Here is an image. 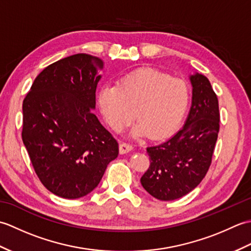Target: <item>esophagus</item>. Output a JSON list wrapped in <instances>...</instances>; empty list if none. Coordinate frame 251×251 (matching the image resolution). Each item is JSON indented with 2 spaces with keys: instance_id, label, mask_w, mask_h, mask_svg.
<instances>
[{
  "instance_id": "obj_1",
  "label": "esophagus",
  "mask_w": 251,
  "mask_h": 251,
  "mask_svg": "<svg viewBox=\"0 0 251 251\" xmlns=\"http://www.w3.org/2000/svg\"><path fill=\"white\" fill-rule=\"evenodd\" d=\"M132 149H134V147H132L130 143L123 142V143H121V145H120V152H121V154L129 153L130 151H132Z\"/></svg>"
}]
</instances>
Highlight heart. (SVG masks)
I'll use <instances>...</instances> for the list:
<instances>
[{
  "mask_svg": "<svg viewBox=\"0 0 251 251\" xmlns=\"http://www.w3.org/2000/svg\"><path fill=\"white\" fill-rule=\"evenodd\" d=\"M189 87L181 78L153 69L123 76L116 86L101 88L98 102L104 120L115 131L138 121L132 135L159 139L172 134L188 109ZM135 113H133V111Z\"/></svg>",
  "mask_w": 251,
  "mask_h": 251,
  "instance_id": "1",
  "label": "heart"
}]
</instances>
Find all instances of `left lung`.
Masks as SVG:
<instances>
[{
  "label": "left lung",
  "instance_id": "1",
  "mask_svg": "<svg viewBox=\"0 0 251 251\" xmlns=\"http://www.w3.org/2000/svg\"><path fill=\"white\" fill-rule=\"evenodd\" d=\"M192 105L184 126L159 145L148 147L150 167L140 181L149 194L174 201L194 190L211 164L219 134V103L205 75L190 76Z\"/></svg>",
  "mask_w": 251,
  "mask_h": 251
}]
</instances>
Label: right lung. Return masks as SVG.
Segmentation results:
<instances>
[{"label":"right lung","instance_id":"right-lung-1","mask_svg":"<svg viewBox=\"0 0 251 251\" xmlns=\"http://www.w3.org/2000/svg\"><path fill=\"white\" fill-rule=\"evenodd\" d=\"M104 62L76 54L46 67L23 103V141L45 188L79 199L100 182L119 143L94 114Z\"/></svg>","mask_w":251,"mask_h":251}]
</instances>
